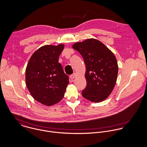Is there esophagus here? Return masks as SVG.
<instances>
[{
  "label": "esophagus",
  "instance_id": "34e87169",
  "mask_svg": "<svg viewBox=\"0 0 147 147\" xmlns=\"http://www.w3.org/2000/svg\"><path fill=\"white\" fill-rule=\"evenodd\" d=\"M76 76H77L76 74V73H73V74L70 75V78L71 80H73V79H74V78L76 77Z\"/></svg>",
  "mask_w": 147,
  "mask_h": 147
}]
</instances>
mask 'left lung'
I'll return each instance as SVG.
<instances>
[{"label": "left lung", "mask_w": 147, "mask_h": 147, "mask_svg": "<svg viewBox=\"0 0 147 147\" xmlns=\"http://www.w3.org/2000/svg\"><path fill=\"white\" fill-rule=\"evenodd\" d=\"M84 59L87 85L82 95L88 100L99 103L106 99L115 86L118 74L116 57L105 44L88 38L72 45Z\"/></svg>", "instance_id": "1"}]
</instances>
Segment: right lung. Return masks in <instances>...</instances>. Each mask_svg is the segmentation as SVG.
<instances>
[{
    "label": "right lung",
    "instance_id": "right-lung-1",
    "mask_svg": "<svg viewBox=\"0 0 147 147\" xmlns=\"http://www.w3.org/2000/svg\"><path fill=\"white\" fill-rule=\"evenodd\" d=\"M65 45H45L30 57L26 69V84L32 96L47 106L59 103L69 84L68 76L59 62Z\"/></svg>",
    "mask_w": 147,
    "mask_h": 147
}]
</instances>
